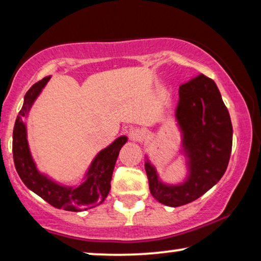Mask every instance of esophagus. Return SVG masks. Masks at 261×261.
I'll list each match as a JSON object with an SVG mask.
<instances>
[{
	"label": "esophagus",
	"instance_id": "1",
	"mask_svg": "<svg viewBox=\"0 0 261 261\" xmlns=\"http://www.w3.org/2000/svg\"><path fill=\"white\" fill-rule=\"evenodd\" d=\"M128 138H129L130 141H139L141 138L140 130L133 129V128H132V129L128 130Z\"/></svg>",
	"mask_w": 261,
	"mask_h": 261
}]
</instances>
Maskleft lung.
<instances>
[{"mask_svg":"<svg viewBox=\"0 0 261 261\" xmlns=\"http://www.w3.org/2000/svg\"><path fill=\"white\" fill-rule=\"evenodd\" d=\"M181 137L187 176L179 184H166L146 155L149 191L167 206L188 204L210 190L226 172L229 163L233 126L215 82L204 74L180 85L174 112Z\"/></svg>","mask_w":261,"mask_h":261,"instance_id":"1","label":"left lung"}]
</instances>
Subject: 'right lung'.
Instances as JSON below:
<instances>
[{
	"mask_svg": "<svg viewBox=\"0 0 261 261\" xmlns=\"http://www.w3.org/2000/svg\"><path fill=\"white\" fill-rule=\"evenodd\" d=\"M47 76L32 85L26 92L23 106L16 117L13 130V156L15 169L24 185L40 196L42 199L58 209L67 212H83L99 205L110 191V180L120 149L128 138L119 137L109 146L99 151L85 172L83 179L77 185H64L49 178L38 170L27 140V126L23 119L47 84Z\"/></svg>",
	"mask_w": 261,
	"mask_h": 261,
	"instance_id": "add662e5",
	"label": "right lung"
}]
</instances>
